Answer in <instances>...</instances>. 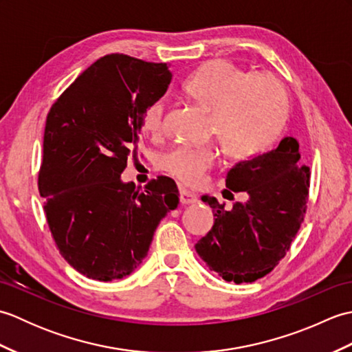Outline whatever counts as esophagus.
<instances>
[{"label":"esophagus","instance_id":"esophagus-1","mask_svg":"<svg viewBox=\"0 0 352 352\" xmlns=\"http://www.w3.org/2000/svg\"><path fill=\"white\" fill-rule=\"evenodd\" d=\"M180 201H182V204H195L198 201V197L195 195V193L182 189L180 190Z\"/></svg>","mask_w":352,"mask_h":352}]
</instances>
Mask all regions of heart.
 <instances>
[{
  "label": "heart",
  "mask_w": 352,
  "mask_h": 352,
  "mask_svg": "<svg viewBox=\"0 0 352 352\" xmlns=\"http://www.w3.org/2000/svg\"><path fill=\"white\" fill-rule=\"evenodd\" d=\"M188 92L199 106L212 111L210 131L223 149L237 159L263 151L286 124L289 98L280 80L272 76H251L227 60H216L198 69L186 81ZM166 98L149 104L142 116V130L157 139L164 131ZM218 149L213 144L182 145L164 157L163 168L184 184L204 180Z\"/></svg>",
  "instance_id": "1"
}]
</instances>
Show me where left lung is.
Listing matches in <instances>:
<instances>
[{
  "mask_svg": "<svg viewBox=\"0 0 352 352\" xmlns=\"http://www.w3.org/2000/svg\"><path fill=\"white\" fill-rule=\"evenodd\" d=\"M226 183L245 192L246 201L227 208L214 197L201 198L213 208L214 223L195 250L226 281L252 283L278 265L304 222L310 168L302 164L298 140L284 138L271 151L236 163ZM223 197L234 199L231 192Z\"/></svg>",
  "mask_w": 352,
  "mask_h": 352,
  "instance_id": "8db88e82",
  "label": "left lung"
}]
</instances>
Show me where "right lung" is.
I'll use <instances>...</instances> for the list:
<instances>
[{
    "mask_svg": "<svg viewBox=\"0 0 352 352\" xmlns=\"http://www.w3.org/2000/svg\"><path fill=\"white\" fill-rule=\"evenodd\" d=\"M170 80L166 63L109 54L50 109L37 186L58 251L87 278L130 275L146 257L159 222L178 206L169 177L151 180L145 192L121 180L129 155L136 154L144 111Z\"/></svg>",
    "mask_w": 352,
    "mask_h": 352,
    "instance_id": "right-lung-1",
    "label": "right lung"
}]
</instances>
